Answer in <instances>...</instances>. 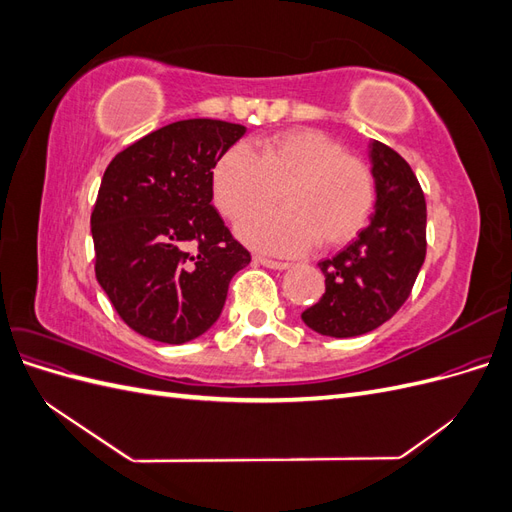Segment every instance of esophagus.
Returning <instances> with one entry per match:
<instances>
[{"label":"esophagus","mask_w":512,"mask_h":512,"mask_svg":"<svg viewBox=\"0 0 512 512\" xmlns=\"http://www.w3.org/2000/svg\"><path fill=\"white\" fill-rule=\"evenodd\" d=\"M254 262H258V265H262V267L277 269V271H284V269H288V267H290V262L271 260V258H265V256H254Z\"/></svg>","instance_id":"1"}]
</instances>
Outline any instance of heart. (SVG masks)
I'll return each mask as SVG.
<instances>
[{"label":"heart","instance_id":"heart-1","mask_svg":"<svg viewBox=\"0 0 512 512\" xmlns=\"http://www.w3.org/2000/svg\"><path fill=\"white\" fill-rule=\"evenodd\" d=\"M280 191L284 208L250 215L237 228L256 250L292 256L316 239L342 245L359 235L374 207L367 166L314 130L277 134L260 156L237 143L213 168L215 205L230 220L270 204Z\"/></svg>","mask_w":512,"mask_h":512}]
</instances>
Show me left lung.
Here are the masks:
<instances>
[{
  "label": "left lung",
  "instance_id": "left-lung-1",
  "mask_svg": "<svg viewBox=\"0 0 512 512\" xmlns=\"http://www.w3.org/2000/svg\"><path fill=\"white\" fill-rule=\"evenodd\" d=\"M376 205L346 250L318 262L322 299L301 314L309 329L356 337L378 329L406 303L427 252V207L410 164L380 141L369 143Z\"/></svg>",
  "mask_w": 512,
  "mask_h": 512
}]
</instances>
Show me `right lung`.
Returning a JSON list of instances; mask_svg holds the SVG:
<instances>
[{
    "instance_id": "right-lung-1",
    "label": "right lung",
    "mask_w": 512,
    "mask_h": 512,
    "mask_svg": "<svg viewBox=\"0 0 512 512\" xmlns=\"http://www.w3.org/2000/svg\"><path fill=\"white\" fill-rule=\"evenodd\" d=\"M245 134L220 119H183L143 136L106 166L91 237L96 277L143 337L185 344L220 318L250 252L211 205L213 168Z\"/></svg>"
}]
</instances>
